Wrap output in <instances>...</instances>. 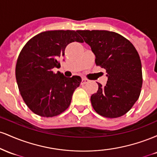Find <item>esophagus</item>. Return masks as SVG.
Here are the masks:
<instances>
[{"label":"esophagus","mask_w":157,"mask_h":157,"mask_svg":"<svg viewBox=\"0 0 157 157\" xmlns=\"http://www.w3.org/2000/svg\"><path fill=\"white\" fill-rule=\"evenodd\" d=\"M89 82V80H87V79H85V78H83L82 80V84H86V83H88V82Z\"/></svg>","instance_id":"esophagus-1"}]
</instances>
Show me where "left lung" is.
<instances>
[{
	"instance_id": "obj_1",
	"label": "left lung",
	"mask_w": 157,
	"mask_h": 157,
	"mask_svg": "<svg viewBox=\"0 0 157 157\" xmlns=\"http://www.w3.org/2000/svg\"><path fill=\"white\" fill-rule=\"evenodd\" d=\"M95 55V63L105 69L108 82L98 84L91 97L94 109L108 118L125 114L138 100L142 85V64L136 49L123 36L106 30H77Z\"/></svg>"
}]
</instances>
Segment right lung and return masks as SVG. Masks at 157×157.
Instances as JSON below:
<instances>
[{
	"label": "right lung",
	"instance_id": "obj_1",
	"mask_svg": "<svg viewBox=\"0 0 157 157\" xmlns=\"http://www.w3.org/2000/svg\"><path fill=\"white\" fill-rule=\"evenodd\" d=\"M83 42L77 31L54 30L41 32L31 38L20 52L15 77L23 101L32 112L44 117L57 116L68 109L80 76L55 74L59 59L70 43Z\"/></svg>",
	"mask_w": 157,
	"mask_h": 157
}]
</instances>
